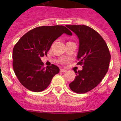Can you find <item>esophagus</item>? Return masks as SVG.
Returning <instances> with one entry per match:
<instances>
[{
  "label": "esophagus",
  "instance_id": "obj_1",
  "mask_svg": "<svg viewBox=\"0 0 121 121\" xmlns=\"http://www.w3.org/2000/svg\"><path fill=\"white\" fill-rule=\"evenodd\" d=\"M60 72H66V71H67V70H65V69H60Z\"/></svg>",
  "mask_w": 121,
  "mask_h": 121
}]
</instances>
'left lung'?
I'll return each instance as SVG.
<instances>
[{
  "instance_id": "1",
  "label": "left lung",
  "mask_w": 121,
  "mask_h": 121,
  "mask_svg": "<svg viewBox=\"0 0 121 121\" xmlns=\"http://www.w3.org/2000/svg\"><path fill=\"white\" fill-rule=\"evenodd\" d=\"M79 40L77 59L82 70L75 71V79L69 84L76 93H85L95 88L108 70L111 56L106 42L97 31L86 25H67Z\"/></svg>"
}]
</instances>
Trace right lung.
<instances>
[{
    "instance_id": "1",
    "label": "right lung",
    "mask_w": 121,
    "mask_h": 121,
    "mask_svg": "<svg viewBox=\"0 0 121 121\" xmlns=\"http://www.w3.org/2000/svg\"><path fill=\"white\" fill-rule=\"evenodd\" d=\"M72 33L62 25L42 26L23 35L14 47L13 66L17 78L29 90L40 92L47 88L59 68L52 64L43 67L41 57L47 56L52 43L63 34Z\"/></svg>"
}]
</instances>
